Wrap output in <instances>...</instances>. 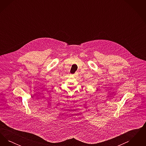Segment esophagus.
Masks as SVG:
<instances>
[{"instance_id": "esophagus-1", "label": "esophagus", "mask_w": 146, "mask_h": 146, "mask_svg": "<svg viewBox=\"0 0 146 146\" xmlns=\"http://www.w3.org/2000/svg\"><path fill=\"white\" fill-rule=\"evenodd\" d=\"M74 76H78V73H74Z\"/></svg>"}]
</instances>
